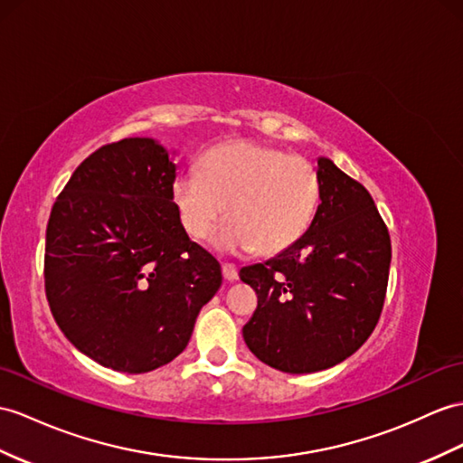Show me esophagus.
Here are the masks:
<instances>
[{"mask_svg":"<svg viewBox=\"0 0 463 463\" xmlns=\"http://www.w3.org/2000/svg\"><path fill=\"white\" fill-rule=\"evenodd\" d=\"M222 273H223V279L228 280V283H233V280L240 279L238 267L232 265V263H223V265H222Z\"/></svg>","mask_w":463,"mask_h":463,"instance_id":"esophagus-1","label":"esophagus"}]
</instances>
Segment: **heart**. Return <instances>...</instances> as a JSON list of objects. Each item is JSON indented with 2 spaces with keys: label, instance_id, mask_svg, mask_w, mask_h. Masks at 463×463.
<instances>
[{
  "label": "heart",
  "instance_id": "heart-1",
  "mask_svg": "<svg viewBox=\"0 0 463 463\" xmlns=\"http://www.w3.org/2000/svg\"><path fill=\"white\" fill-rule=\"evenodd\" d=\"M318 198L320 180L308 161L247 139L212 146L198 173H183L173 184L180 225L193 241L206 240L228 213L213 238L225 253L288 250L307 233Z\"/></svg>",
  "mask_w": 463,
  "mask_h": 463
}]
</instances>
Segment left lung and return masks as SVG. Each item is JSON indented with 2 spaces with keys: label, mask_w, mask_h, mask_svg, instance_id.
Masks as SVG:
<instances>
[{
  "label": "left lung",
  "mask_w": 463,
  "mask_h": 463,
  "mask_svg": "<svg viewBox=\"0 0 463 463\" xmlns=\"http://www.w3.org/2000/svg\"><path fill=\"white\" fill-rule=\"evenodd\" d=\"M320 204L302 238L240 279L257 292L243 340L285 373L344 362L379 322L387 295L391 238L364 184L318 159Z\"/></svg>",
  "instance_id": "left-lung-1"
}]
</instances>
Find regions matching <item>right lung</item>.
<instances>
[{
  "mask_svg": "<svg viewBox=\"0 0 463 463\" xmlns=\"http://www.w3.org/2000/svg\"><path fill=\"white\" fill-rule=\"evenodd\" d=\"M175 178L163 145L121 139L78 165L51 210L52 317L74 347L123 373L173 362L222 285L220 263L180 225Z\"/></svg>",
  "mask_w": 463,
  "mask_h": 463,
  "instance_id": "right-lung-1",
  "label": "right lung"
}]
</instances>
